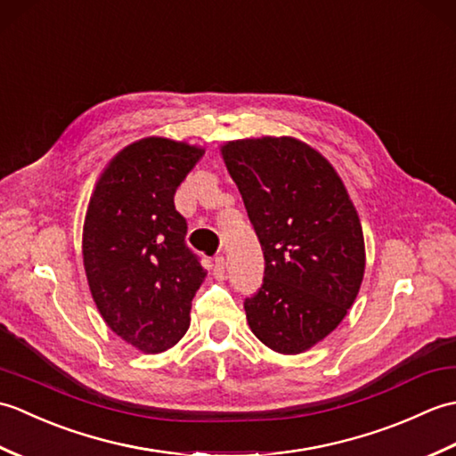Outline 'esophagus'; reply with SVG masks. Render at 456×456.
<instances>
[{
    "label": "esophagus",
    "instance_id": "1",
    "mask_svg": "<svg viewBox=\"0 0 456 456\" xmlns=\"http://www.w3.org/2000/svg\"><path fill=\"white\" fill-rule=\"evenodd\" d=\"M225 258L223 256H216L213 258V276L216 278H223V274H225Z\"/></svg>",
    "mask_w": 456,
    "mask_h": 456
}]
</instances>
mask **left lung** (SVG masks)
<instances>
[{
  "label": "left lung",
  "mask_w": 456,
  "mask_h": 456,
  "mask_svg": "<svg viewBox=\"0 0 456 456\" xmlns=\"http://www.w3.org/2000/svg\"><path fill=\"white\" fill-rule=\"evenodd\" d=\"M265 255V278L245 297L247 322L282 354L312 348L343 322L364 276L356 209L322 154L292 137L221 147Z\"/></svg>",
  "instance_id": "left-lung-1"
}]
</instances>
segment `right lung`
<instances>
[{
    "label": "right lung",
    "instance_id": "obj_1",
    "mask_svg": "<svg viewBox=\"0 0 456 456\" xmlns=\"http://www.w3.org/2000/svg\"><path fill=\"white\" fill-rule=\"evenodd\" d=\"M201 157L186 142L137 141L110 162L90 198L82 255L94 302L111 331L142 353L167 351L186 335L206 278L174 206Z\"/></svg>",
    "mask_w": 456,
    "mask_h": 456
}]
</instances>
